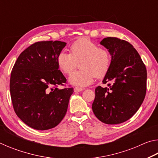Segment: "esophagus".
Listing matches in <instances>:
<instances>
[{
  "instance_id": "34e87169",
  "label": "esophagus",
  "mask_w": 158,
  "mask_h": 158,
  "mask_svg": "<svg viewBox=\"0 0 158 158\" xmlns=\"http://www.w3.org/2000/svg\"><path fill=\"white\" fill-rule=\"evenodd\" d=\"M74 92H81L82 90H84V89H81V88H79V87H75L74 89Z\"/></svg>"
}]
</instances>
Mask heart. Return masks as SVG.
I'll return each instance as SVG.
<instances>
[{
    "label": "heart",
    "mask_w": 158,
    "mask_h": 158,
    "mask_svg": "<svg viewBox=\"0 0 158 158\" xmlns=\"http://www.w3.org/2000/svg\"><path fill=\"white\" fill-rule=\"evenodd\" d=\"M70 53L62 52L57 57V65L63 73L69 74L77 68L80 69L72 73L68 81L79 87L86 86L95 77H102L107 73L111 65V55L108 50L100 48L94 42L86 38L79 39L69 47Z\"/></svg>",
    "instance_id": "b5f03b06"
}]
</instances>
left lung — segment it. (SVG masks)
Returning <instances> with one entry per match:
<instances>
[{
	"label": "left lung",
	"mask_w": 158,
	"mask_h": 158,
	"mask_svg": "<svg viewBox=\"0 0 158 158\" xmlns=\"http://www.w3.org/2000/svg\"><path fill=\"white\" fill-rule=\"evenodd\" d=\"M100 44L109 51L111 65L102 80L109 87L98 86L92 109L104 123L115 125L130 119L142 104L146 92L147 72L132 44L117 37H105Z\"/></svg>",
	"instance_id": "1"
}]
</instances>
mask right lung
Here are the masks:
<instances>
[{
	"instance_id": "1",
	"label": "right lung",
	"mask_w": 158,
	"mask_h": 158,
	"mask_svg": "<svg viewBox=\"0 0 158 158\" xmlns=\"http://www.w3.org/2000/svg\"><path fill=\"white\" fill-rule=\"evenodd\" d=\"M66 44L36 42L21 53L13 67L10 82L13 107L21 121L33 129H52L65 116L74 90L57 88L66 79L56 59Z\"/></svg>"
}]
</instances>
